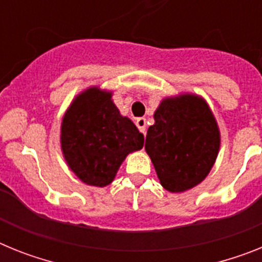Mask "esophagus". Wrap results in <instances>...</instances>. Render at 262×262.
Wrapping results in <instances>:
<instances>
[{
  "label": "esophagus",
  "instance_id": "34e87169",
  "mask_svg": "<svg viewBox=\"0 0 262 262\" xmlns=\"http://www.w3.org/2000/svg\"><path fill=\"white\" fill-rule=\"evenodd\" d=\"M135 123H136V127L139 128V131L142 134H144L145 135V127H147V120H145V118H138V119L135 120Z\"/></svg>",
  "mask_w": 262,
  "mask_h": 262
}]
</instances>
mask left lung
<instances>
[{
    "mask_svg": "<svg viewBox=\"0 0 262 262\" xmlns=\"http://www.w3.org/2000/svg\"><path fill=\"white\" fill-rule=\"evenodd\" d=\"M221 136L214 115L191 94L166 98L148 128L145 151L166 190L181 193L201 184L216 159Z\"/></svg>",
    "mask_w": 262,
    "mask_h": 262,
    "instance_id": "obj_1",
    "label": "left lung"
}]
</instances>
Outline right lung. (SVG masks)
Wrapping results in <instances>:
<instances>
[{"instance_id":"1","label":"right lung","mask_w":262,"mask_h":262,"mask_svg":"<svg viewBox=\"0 0 262 262\" xmlns=\"http://www.w3.org/2000/svg\"><path fill=\"white\" fill-rule=\"evenodd\" d=\"M144 136L111 101L92 88L73 101L61 124V148L69 168L93 186L111 184L127 155L142 149Z\"/></svg>"}]
</instances>
